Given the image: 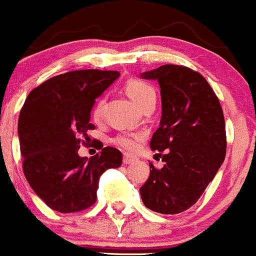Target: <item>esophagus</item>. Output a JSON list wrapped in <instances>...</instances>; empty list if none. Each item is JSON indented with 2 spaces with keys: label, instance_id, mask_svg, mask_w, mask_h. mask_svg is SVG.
Returning a JSON list of instances; mask_svg holds the SVG:
<instances>
[{
  "label": "esophagus",
  "instance_id": "esophagus-1",
  "mask_svg": "<svg viewBox=\"0 0 256 256\" xmlns=\"http://www.w3.org/2000/svg\"><path fill=\"white\" fill-rule=\"evenodd\" d=\"M136 158L132 157V156H128V154H124L123 156V163L124 164H130L132 162H134Z\"/></svg>",
  "mask_w": 256,
  "mask_h": 256
}]
</instances>
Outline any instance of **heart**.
<instances>
[{
  "instance_id": "heart-1",
  "label": "heart",
  "mask_w": 256,
  "mask_h": 256,
  "mask_svg": "<svg viewBox=\"0 0 256 256\" xmlns=\"http://www.w3.org/2000/svg\"><path fill=\"white\" fill-rule=\"evenodd\" d=\"M124 89H126V93L130 96V98L134 102L137 106H143L147 102L154 99L156 100V89L153 88V85H150V82H144L142 79H130L124 85ZM104 106V98H99L93 106V110H92V116L96 120H99L102 116V110H103ZM143 136L142 134H130V133H123V134H118L113 140V142L118 146L122 150H126V152H133L138 148L140 140H142Z\"/></svg>"
}]
</instances>
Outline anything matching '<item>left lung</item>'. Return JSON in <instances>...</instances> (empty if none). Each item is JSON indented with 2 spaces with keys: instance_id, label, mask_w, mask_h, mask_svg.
I'll list each match as a JSON object with an SVG mask.
<instances>
[{
  "instance_id": "left-lung-1",
  "label": "left lung",
  "mask_w": 256,
  "mask_h": 256,
  "mask_svg": "<svg viewBox=\"0 0 256 256\" xmlns=\"http://www.w3.org/2000/svg\"><path fill=\"white\" fill-rule=\"evenodd\" d=\"M142 76L160 82L162 118L150 146L164 164L150 163L140 192L146 208L174 215L197 202L225 160L222 108L208 80L187 66L162 65Z\"/></svg>"
}]
</instances>
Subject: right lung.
<instances>
[{"mask_svg": "<svg viewBox=\"0 0 256 256\" xmlns=\"http://www.w3.org/2000/svg\"><path fill=\"white\" fill-rule=\"evenodd\" d=\"M119 76L112 70H75L56 75L30 92L18 116L22 170L31 188L50 208L79 212L96 201L99 178L122 164L120 150L99 143L94 157H80L94 130L90 112Z\"/></svg>", "mask_w": 256, "mask_h": 256, "instance_id": "1", "label": "right lung"}]
</instances>
